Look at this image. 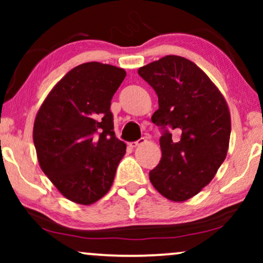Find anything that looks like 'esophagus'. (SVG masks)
<instances>
[{
  "mask_svg": "<svg viewBox=\"0 0 263 263\" xmlns=\"http://www.w3.org/2000/svg\"><path fill=\"white\" fill-rule=\"evenodd\" d=\"M146 142V139L145 138H141L139 139L138 141H133V142H129V147H132V148H134V147H138L140 145H142V143Z\"/></svg>",
  "mask_w": 263,
  "mask_h": 263,
  "instance_id": "1",
  "label": "esophagus"
}]
</instances>
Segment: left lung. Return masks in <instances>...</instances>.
Listing matches in <instances>:
<instances>
[{
  "instance_id": "8db88e82",
  "label": "left lung",
  "mask_w": 263,
  "mask_h": 263,
  "mask_svg": "<svg viewBox=\"0 0 263 263\" xmlns=\"http://www.w3.org/2000/svg\"><path fill=\"white\" fill-rule=\"evenodd\" d=\"M138 73L157 93L159 109L152 122L163 129L161 159L149 181L166 199L183 202L210 184L225 160L231 134L228 103L184 57L167 55Z\"/></svg>"
}]
</instances>
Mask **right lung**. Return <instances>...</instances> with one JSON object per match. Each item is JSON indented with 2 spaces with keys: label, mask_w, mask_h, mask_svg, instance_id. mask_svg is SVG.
Returning a JSON list of instances; mask_svg holds the SVG:
<instances>
[{
  "label": "right lung",
  "mask_w": 263,
  "mask_h": 263,
  "mask_svg": "<svg viewBox=\"0 0 263 263\" xmlns=\"http://www.w3.org/2000/svg\"><path fill=\"white\" fill-rule=\"evenodd\" d=\"M125 75L110 64H80L57 82L35 116L38 163L57 190L75 203L102 199L125 153L110 111Z\"/></svg>",
  "instance_id": "1"
}]
</instances>
